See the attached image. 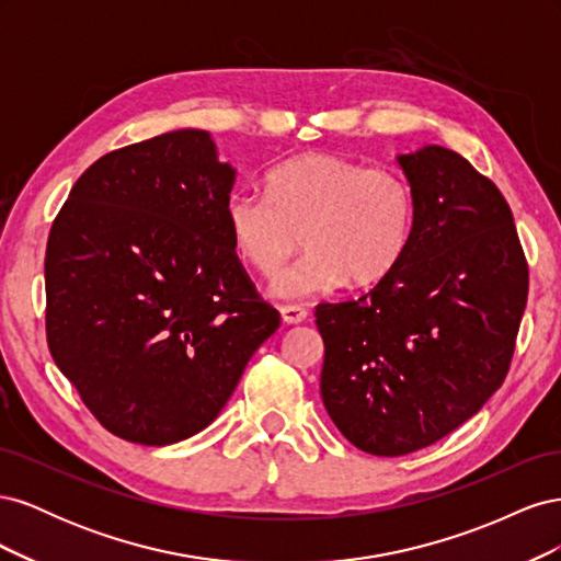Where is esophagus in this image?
Listing matches in <instances>:
<instances>
[{"instance_id": "1", "label": "esophagus", "mask_w": 561, "mask_h": 561, "mask_svg": "<svg viewBox=\"0 0 561 561\" xmlns=\"http://www.w3.org/2000/svg\"><path fill=\"white\" fill-rule=\"evenodd\" d=\"M280 316H283V322H287V325H299V322L307 320V309L301 307H283L280 309Z\"/></svg>"}]
</instances>
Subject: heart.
<instances>
[{
	"label": "heart",
	"instance_id": "1",
	"mask_svg": "<svg viewBox=\"0 0 561 561\" xmlns=\"http://www.w3.org/2000/svg\"><path fill=\"white\" fill-rule=\"evenodd\" d=\"M414 215V190L396 168H365L330 151L278 163L266 196L233 192L225 206L233 250L266 278L293 257L302 233L309 254L274 283L283 299L383 280L410 245Z\"/></svg>",
	"mask_w": 561,
	"mask_h": 561
}]
</instances>
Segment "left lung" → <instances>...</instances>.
<instances>
[{
	"label": "left lung",
	"instance_id": "1",
	"mask_svg": "<svg viewBox=\"0 0 561 561\" xmlns=\"http://www.w3.org/2000/svg\"><path fill=\"white\" fill-rule=\"evenodd\" d=\"M398 165L416 198L410 245L355 301L318 304L322 404L358 449L402 456L437 443L501 388L529 268L499 186L426 145Z\"/></svg>",
	"mask_w": 561,
	"mask_h": 561
}]
</instances>
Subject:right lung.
I'll return each instance as SVG.
<instances>
[{
  "label": "right lung",
  "instance_id": "right-lung-1",
  "mask_svg": "<svg viewBox=\"0 0 561 561\" xmlns=\"http://www.w3.org/2000/svg\"><path fill=\"white\" fill-rule=\"evenodd\" d=\"M236 168L182 128L98 159L46 243V339L103 426L147 447L201 433L280 325L229 239Z\"/></svg>",
  "mask_w": 561,
  "mask_h": 561
}]
</instances>
